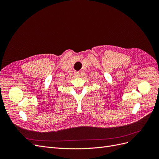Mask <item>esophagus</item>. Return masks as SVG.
I'll list each match as a JSON object with an SVG mask.
<instances>
[{
	"mask_svg": "<svg viewBox=\"0 0 159 159\" xmlns=\"http://www.w3.org/2000/svg\"><path fill=\"white\" fill-rule=\"evenodd\" d=\"M74 75L75 77H79L80 76V72L79 71H75Z\"/></svg>",
	"mask_w": 159,
	"mask_h": 159,
	"instance_id": "esophagus-1",
	"label": "esophagus"
}]
</instances>
